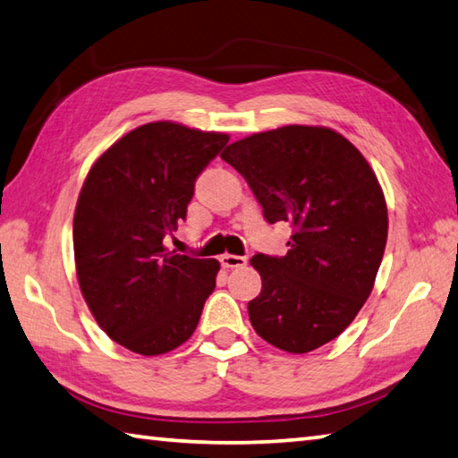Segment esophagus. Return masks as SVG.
Segmentation results:
<instances>
[{
  "label": "esophagus",
  "instance_id": "1",
  "mask_svg": "<svg viewBox=\"0 0 458 458\" xmlns=\"http://www.w3.org/2000/svg\"><path fill=\"white\" fill-rule=\"evenodd\" d=\"M246 258L244 256H236V254H222L220 256V264L224 268H240V266H246Z\"/></svg>",
  "mask_w": 458,
  "mask_h": 458
}]
</instances>
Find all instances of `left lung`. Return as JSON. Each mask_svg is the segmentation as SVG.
Returning a JSON list of instances; mask_svg holds the SVG:
<instances>
[{"mask_svg":"<svg viewBox=\"0 0 458 458\" xmlns=\"http://www.w3.org/2000/svg\"><path fill=\"white\" fill-rule=\"evenodd\" d=\"M242 174L268 224L288 222L286 256H252L262 290L248 302L258 336L304 354L335 340L372 293L388 212L369 162L322 126H284L220 154Z\"/></svg>","mask_w":458,"mask_h":458,"instance_id":"obj_1","label":"left lung"}]
</instances>
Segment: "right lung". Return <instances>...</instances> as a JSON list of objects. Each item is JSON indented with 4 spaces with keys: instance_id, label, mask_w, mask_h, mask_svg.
I'll list each match as a JSON object with an SVG mask.
<instances>
[{
    "instance_id": "1",
    "label": "right lung",
    "mask_w": 458,
    "mask_h": 458,
    "mask_svg": "<svg viewBox=\"0 0 458 458\" xmlns=\"http://www.w3.org/2000/svg\"><path fill=\"white\" fill-rule=\"evenodd\" d=\"M230 136L174 122L128 131L88 172L73 214L80 290L107 336L142 356L194 335L220 270L214 258L168 252L196 178Z\"/></svg>"
}]
</instances>
